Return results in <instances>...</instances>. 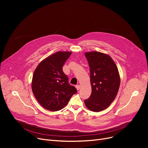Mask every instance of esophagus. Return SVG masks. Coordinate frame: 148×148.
<instances>
[{"mask_svg": "<svg viewBox=\"0 0 148 148\" xmlns=\"http://www.w3.org/2000/svg\"><path fill=\"white\" fill-rule=\"evenodd\" d=\"M75 88H76V89H77V90H79V89H80V86L79 84H78V85H76L75 86Z\"/></svg>", "mask_w": 148, "mask_h": 148, "instance_id": "obj_1", "label": "esophagus"}]
</instances>
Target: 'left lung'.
I'll return each instance as SVG.
<instances>
[{
    "label": "left lung",
    "mask_w": 148,
    "mask_h": 148,
    "mask_svg": "<svg viewBox=\"0 0 148 148\" xmlns=\"http://www.w3.org/2000/svg\"><path fill=\"white\" fill-rule=\"evenodd\" d=\"M90 68L92 93L84 100L88 109L100 112L107 108L115 99L120 86L118 69L113 59L98 51L85 53Z\"/></svg>",
    "instance_id": "obj_1"
}]
</instances>
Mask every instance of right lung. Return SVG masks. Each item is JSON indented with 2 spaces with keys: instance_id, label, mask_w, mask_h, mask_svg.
<instances>
[{
  "instance_id": "add662e5",
  "label": "right lung",
  "mask_w": 148,
  "mask_h": 148,
  "mask_svg": "<svg viewBox=\"0 0 148 148\" xmlns=\"http://www.w3.org/2000/svg\"><path fill=\"white\" fill-rule=\"evenodd\" d=\"M71 53L58 51L41 61L35 70L32 89L36 99L44 108L58 111L76 94V88L68 83L62 66Z\"/></svg>"
}]
</instances>
